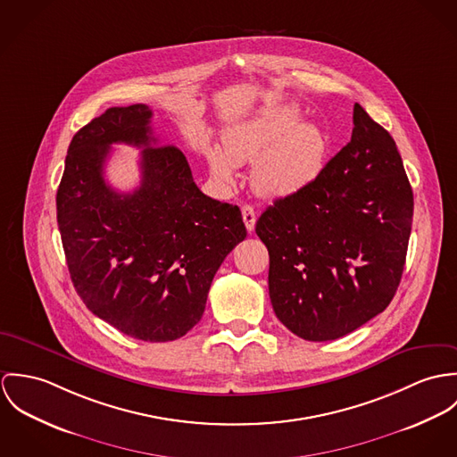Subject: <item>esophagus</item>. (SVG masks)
<instances>
[{"label": "esophagus", "mask_w": 457, "mask_h": 457, "mask_svg": "<svg viewBox=\"0 0 457 457\" xmlns=\"http://www.w3.org/2000/svg\"><path fill=\"white\" fill-rule=\"evenodd\" d=\"M242 217H244V222H245V228L247 231H253V226H255V212H253L251 204H244L242 206Z\"/></svg>", "instance_id": "34e87169"}]
</instances>
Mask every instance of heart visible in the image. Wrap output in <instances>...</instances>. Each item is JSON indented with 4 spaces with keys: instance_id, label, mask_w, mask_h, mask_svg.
<instances>
[{
    "instance_id": "b5f03b06",
    "label": "heart",
    "mask_w": 457,
    "mask_h": 457,
    "mask_svg": "<svg viewBox=\"0 0 457 457\" xmlns=\"http://www.w3.org/2000/svg\"><path fill=\"white\" fill-rule=\"evenodd\" d=\"M295 103H273L222 131V149L208 147L206 161L220 184H233L237 164L253 161V189L266 198H286L308 187L329 155L326 131L303 122Z\"/></svg>"
}]
</instances>
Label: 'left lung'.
<instances>
[{"mask_svg":"<svg viewBox=\"0 0 457 457\" xmlns=\"http://www.w3.org/2000/svg\"><path fill=\"white\" fill-rule=\"evenodd\" d=\"M411 215L398 147L355 103L351 142L308 187L257 219L278 320L303 340L328 342L384 312L402 280Z\"/></svg>","mask_w":457,"mask_h":457,"instance_id":"8db88e82","label":"left lung"}]
</instances>
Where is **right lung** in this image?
Segmentation results:
<instances>
[{
  "mask_svg": "<svg viewBox=\"0 0 457 457\" xmlns=\"http://www.w3.org/2000/svg\"><path fill=\"white\" fill-rule=\"evenodd\" d=\"M151 117L142 103L112 106L75 133L55 196L57 226L86 306L128 337L171 342L200 322L213 275L247 229L237 204L198 189L182 151L159 145ZM112 143L145 147L133 194L104 182Z\"/></svg>",
  "mask_w": 457,
  "mask_h": 457,
  "instance_id": "right-lung-1",
  "label": "right lung"
}]
</instances>
